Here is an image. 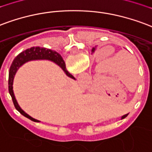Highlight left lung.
<instances>
[{
	"mask_svg": "<svg viewBox=\"0 0 152 152\" xmlns=\"http://www.w3.org/2000/svg\"><path fill=\"white\" fill-rule=\"evenodd\" d=\"M94 50H95V48H93V50H92V52H94ZM126 115H127V114H126V115H124V116H123V117L126 116ZM123 117H122V118H123Z\"/></svg>",
	"mask_w": 152,
	"mask_h": 152,
	"instance_id": "obj_1",
	"label": "left lung"
}]
</instances>
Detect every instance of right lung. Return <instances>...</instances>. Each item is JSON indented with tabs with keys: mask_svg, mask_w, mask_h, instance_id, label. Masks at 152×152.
<instances>
[{
	"mask_svg": "<svg viewBox=\"0 0 152 152\" xmlns=\"http://www.w3.org/2000/svg\"><path fill=\"white\" fill-rule=\"evenodd\" d=\"M35 59H48V60L54 62V63H56V64L59 65V67L64 71V72L66 73V75L68 77L74 80H75V78L66 69V65H65V63L63 58H62V56L55 50L46 49L44 48H39V47H35L34 48H34H29L27 50L22 51V53L19 54L18 56L14 59L10 68V72H9V92H10V96L12 97V100H13V104H14L17 110L20 112V113H22L23 116L30 119L33 122H39L38 120L31 118L30 115H28L27 113H25L24 111L22 110L21 107L19 106V104H18V102H17V100L15 98L13 90V79H14V76H15L18 69L26 62L30 61V60H35Z\"/></svg>",
	"mask_w": 152,
	"mask_h": 152,
	"instance_id": "obj_1",
	"label": "right lung"
}]
</instances>
